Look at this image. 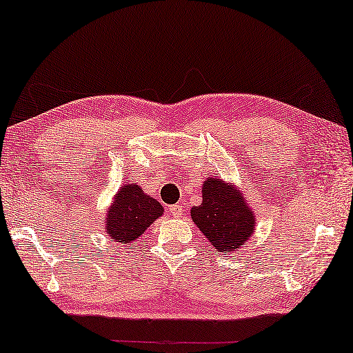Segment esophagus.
Here are the masks:
<instances>
[{
  "instance_id": "34e87169",
  "label": "esophagus",
  "mask_w": 353,
  "mask_h": 353,
  "mask_svg": "<svg viewBox=\"0 0 353 353\" xmlns=\"http://www.w3.org/2000/svg\"><path fill=\"white\" fill-rule=\"evenodd\" d=\"M169 212H170L172 216L180 217V216L183 214V205H181V203H175V205L169 206Z\"/></svg>"
}]
</instances>
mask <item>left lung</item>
<instances>
[{
  "label": "left lung",
  "mask_w": 353,
  "mask_h": 353,
  "mask_svg": "<svg viewBox=\"0 0 353 353\" xmlns=\"http://www.w3.org/2000/svg\"><path fill=\"white\" fill-rule=\"evenodd\" d=\"M201 205L192 206L190 217L211 247L227 255L234 252L255 231V212L234 184L221 178H208L201 189Z\"/></svg>",
  "instance_id": "8db88e82"
}]
</instances>
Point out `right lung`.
I'll return each mask as SVG.
<instances>
[{
    "label": "right lung",
    "mask_w": 353,
    "mask_h": 353,
    "mask_svg": "<svg viewBox=\"0 0 353 353\" xmlns=\"http://www.w3.org/2000/svg\"><path fill=\"white\" fill-rule=\"evenodd\" d=\"M164 214L159 201L143 194L137 184H123L108 210L105 231L115 242H130L145 233L156 219Z\"/></svg>",
    "instance_id": "add662e5"
}]
</instances>
